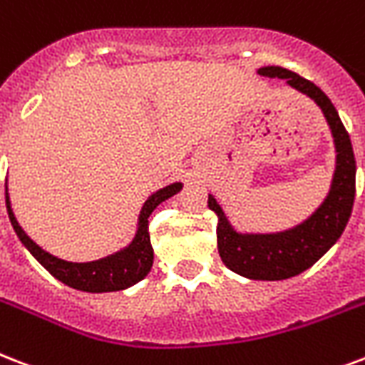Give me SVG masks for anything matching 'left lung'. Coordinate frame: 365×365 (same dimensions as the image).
I'll list each match as a JSON object with an SVG mask.
<instances>
[{"label": "left lung", "instance_id": "1", "mask_svg": "<svg viewBox=\"0 0 365 365\" xmlns=\"http://www.w3.org/2000/svg\"><path fill=\"white\" fill-rule=\"evenodd\" d=\"M258 74L279 78L302 96L310 97L325 116L335 145V170L329 191L316 210L300 224L282 232H241L208 195V208L218 216L216 239L222 262L247 279L279 282L302 274L337 243L349 224L356 193V160L352 143L337 108L318 86L282 66H262Z\"/></svg>", "mask_w": 365, "mask_h": 365}]
</instances>
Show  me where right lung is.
Here are the masks:
<instances>
[{
  "mask_svg": "<svg viewBox=\"0 0 365 365\" xmlns=\"http://www.w3.org/2000/svg\"><path fill=\"white\" fill-rule=\"evenodd\" d=\"M182 182H174L155 191L139 210L138 227H135L132 241L124 249L116 250L113 255L99 258V260H91V262H68L63 258L53 257L51 252L43 250L40 245H36L28 237L21 224L16 222L7 189H5V205H7V214H9L11 226L15 230L16 237L21 239V243L26 247L28 252L55 279H59L61 283L78 289V291H86V293H113V291H124V289L132 287L151 272L153 247L149 232H147V218L160 202L170 199L178 191H182Z\"/></svg>",
  "mask_w": 365,
  "mask_h": 365,
  "instance_id": "1",
  "label": "right lung"
}]
</instances>
